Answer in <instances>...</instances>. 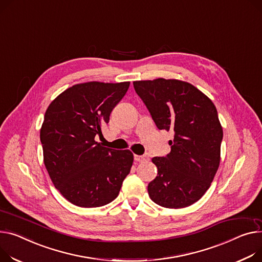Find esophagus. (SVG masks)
<instances>
[{
  "label": "esophagus",
  "mask_w": 262,
  "mask_h": 262,
  "mask_svg": "<svg viewBox=\"0 0 262 262\" xmlns=\"http://www.w3.org/2000/svg\"><path fill=\"white\" fill-rule=\"evenodd\" d=\"M134 159L137 162H144V161H148V157L146 156H139V155H135Z\"/></svg>",
  "instance_id": "obj_1"
}]
</instances>
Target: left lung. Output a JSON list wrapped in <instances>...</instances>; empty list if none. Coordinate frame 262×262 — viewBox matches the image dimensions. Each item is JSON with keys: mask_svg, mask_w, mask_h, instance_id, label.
I'll use <instances>...</instances> for the list:
<instances>
[{"mask_svg": "<svg viewBox=\"0 0 262 262\" xmlns=\"http://www.w3.org/2000/svg\"><path fill=\"white\" fill-rule=\"evenodd\" d=\"M133 84L157 127L173 133L170 152L151 159L158 173L147 186L150 199L168 208L195 203L210 187L220 162L223 132L214 103L179 80Z\"/></svg>", "mask_w": 262, "mask_h": 262, "instance_id": "left-lung-1", "label": "left lung"}]
</instances>
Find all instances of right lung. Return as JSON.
<instances>
[{"instance_id":"obj_1","label":"right lung","mask_w":262,"mask_h":262,"mask_svg":"<svg viewBox=\"0 0 262 262\" xmlns=\"http://www.w3.org/2000/svg\"><path fill=\"white\" fill-rule=\"evenodd\" d=\"M129 82L77 84L48 106L40 139L48 175L69 202L103 206L117 198L130 171V150L104 147L96 141Z\"/></svg>"}]
</instances>
